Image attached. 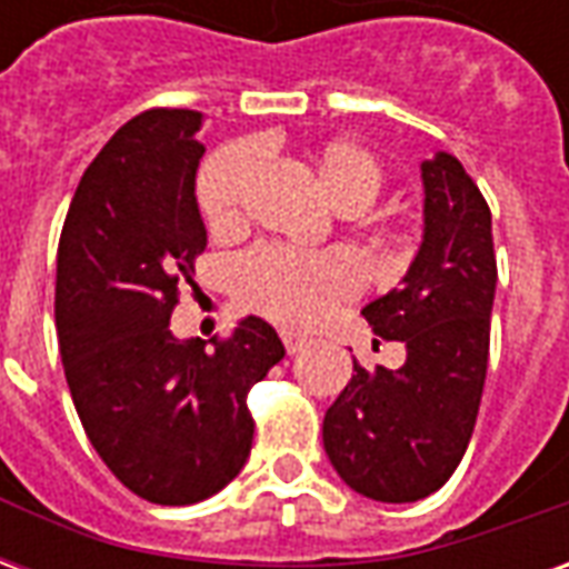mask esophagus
Masks as SVG:
<instances>
[{"mask_svg":"<svg viewBox=\"0 0 569 569\" xmlns=\"http://www.w3.org/2000/svg\"><path fill=\"white\" fill-rule=\"evenodd\" d=\"M283 345H286V353H298L301 347L308 345V338H301L296 332H283Z\"/></svg>","mask_w":569,"mask_h":569,"instance_id":"34e87169","label":"esophagus"}]
</instances>
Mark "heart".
<instances>
[{
	"label": "heart",
	"mask_w": 569,
	"mask_h": 569,
	"mask_svg": "<svg viewBox=\"0 0 569 569\" xmlns=\"http://www.w3.org/2000/svg\"><path fill=\"white\" fill-rule=\"evenodd\" d=\"M301 161L322 198L345 216L362 212L381 194L383 163L359 142H310ZM256 170L259 154L252 146H231L207 161L198 182V200L203 219L216 234H231L243 224ZM357 289L359 268L345 252L305 256L292 249L261 247L243 256L234 268L237 305L289 329L320 322Z\"/></svg>",
	"instance_id": "heart-1"
}]
</instances>
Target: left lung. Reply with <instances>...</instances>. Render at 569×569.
Segmentation results:
<instances>
[{
    "label": "left lung",
    "instance_id": "8db88e82",
    "mask_svg": "<svg viewBox=\"0 0 569 569\" xmlns=\"http://www.w3.org/2000/svg\"><path fill=\"white\" fill-rule=\"evenodd\" d=\"M423 237L399 289L362 308L371 332L406 345L402 369L353 378L322 420L345 485L381 502L439 490L472 439L488 375L497 259L488 200L448 151L420 161Z\"/></svg>",
    "mask_w": 569,
    "mask_h": 569
}]
</instances>
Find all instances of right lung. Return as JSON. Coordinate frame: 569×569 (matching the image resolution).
<instances>
[{
  "mask_svg": "<svg viewBox=\"0 0 569 569\" xmlns=\"http://www.w3.org/2000/svg\"><path fill=\"white\" fill-rule=\"evenodd\" d=\"M203 116L130 118L81 176L57 249V338L93 451L137 497L188 506L219 493L252 448L247 393L286 357L273 326L176 338L170 313L207 247L194 179Z\"/></svg>",
  "mask_w": 569,
  "mask_h": 569,
  "instance_id": "obj_1",
  "label": "right lung"
}]
</instances>
